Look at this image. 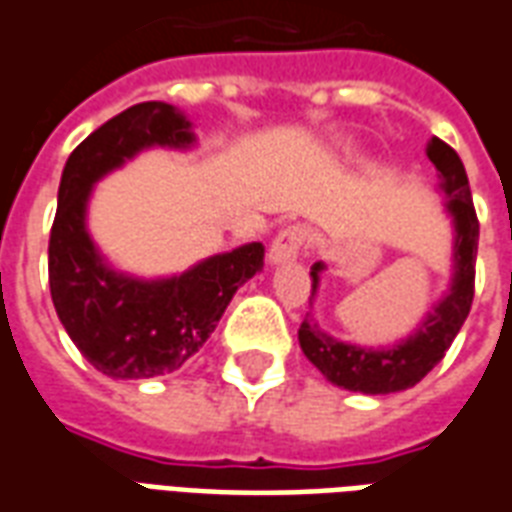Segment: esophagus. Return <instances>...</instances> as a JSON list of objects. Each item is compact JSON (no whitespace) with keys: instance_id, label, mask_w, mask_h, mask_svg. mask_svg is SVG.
I'll list each match as a JSON object with an SVG mask.
<instances>
[{"instance_id":"esophagus-1","label":"esophagus","mask_w":512,"mask_h":512,"mask_svg":"<svg viewBox=\"0 0 512 512\" xmlns=\"http://www.w3.org/2000/svg\"><path fill=\"white\" fill-rule=\"evenodd\" d=\"M305 241H307V230L302 227V224H291V227H285V230L277 232V238L271 241L268 260H271L274 266H280V263H291V260L299 257Z\"/></svg>"}]
</instances>
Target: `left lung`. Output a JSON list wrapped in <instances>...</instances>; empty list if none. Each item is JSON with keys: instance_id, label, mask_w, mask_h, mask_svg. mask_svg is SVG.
<instances>
[{"instance_id": "8db88e82", "label": "left lung", "mask_w": 512, "mask_h": 512, "mask_svg": "<svg viewBox=\"0 0 512 512\" xmlns=\"http://www.w3.org/2000/svg\"><path fill=\"white\" fill-rule=\"evenodd\" d=\"M427 157L438 169L441 191L446 194V213L455 224V249H452V285L443 299L432 307L427 318L418 324L407 338L391 346H355L338 341L330 332L318 327L313 313H307L299 327V346L313 366L338 388L360 393H396L413 388L432 368L438 366L452 346L455 335L468 318L474 302V263H477V241H480V221L471 202L463 160L441 138L427 144ZM324 263H313V296L318 291V277Z\"/></svg>"}]
</instances>
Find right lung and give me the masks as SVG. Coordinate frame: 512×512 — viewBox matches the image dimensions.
<instances>
[{
	"label": "right lung",
	"instance_id": "1",
	"mask_svg": "<svg viewBox=\"0 0 512 512\" xmlns=\"http://www.w3.org/2000/svg\"><path fill=\"white\" fill-rule=\"evenodd\" d=\"M191 121L166 102H141L105 121L66 160L49 235V291L82 357L113 380L171 374L202 349L235 291L263 268V244L213 255L163 280L107 266L88 235L91 188L149 146L188 149Z\"/></svg>",
	"mask_w": 512,
	"mask_h": 512
}]
</instances>
